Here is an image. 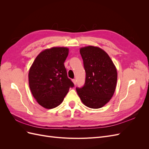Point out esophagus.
Masks as SVG:
<instances>
[{"label": "esophagus", "mask_w": 149, "mask_h": 149, "mask_svg": "<svg viewBox=\"0 0 149 149\" xmlns=\"http://www.w3.org/2000/svg\"><path fill=\"white\" fill-rule=\"evenodd\" d=\"M72 81H73V83L76 85V79H73V80H72Z\"/></svg>", "instance_id": "obj_1"}]
</instances>
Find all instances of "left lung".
<instances>
[{"mask_svg":"<svg viewBox=\"0 0 149 149\" xmlns=\"http://www.w3.org/2000/svg\"><path fill=\"white\" fill-rule=\"evenodd\" d=\"M86 72L83 87L76 91L85 106L98 109L110 101L114 93L118 73L107 53L101 48L88 46L79 50Z\"/></svg>","mask_w":149,"mask_h":149,"instance_id":"1","label":"left lung"}]
</instances>
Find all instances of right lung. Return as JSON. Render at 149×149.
<instances>
[{
    "instance_id": "1",
    "label": "right lung",
    "mask_w": 149,
    "mask_h": 149,
    "mask_svg": "<svg viewBox=\"0 0 149 149\" xmlns=\"http://www.w3.org/2000/svg\"><path fill=\"white\" fill-rule=\"evenodd\" d=\"M69 49L53 47L45 49L35 58L29 73V86L40 105L53 109L63 101L74 83L67 76L64 62Z\"/></svg>"
}]
</instances>
